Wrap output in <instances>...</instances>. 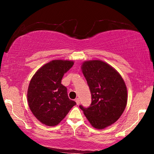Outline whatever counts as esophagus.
<instances>
[{"instance_id":"34e87169","label":"esophagus","mask_w":154,"mask_h":154,"mask_svg":"<svg viewBox=\"0 0 154 154\" xmlns=\"http://www.w3.org/2000/svg\"><path fill=\"white\" fill-rule=\"evenodd\" d=\"M75 102H76V104L77 105H79L80 104V100L79 98L75 99Z\"/></svg>"}]
</instances>
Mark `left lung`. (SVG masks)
Instances as JSON below:
<instances>
[{
	"label": "left lung",
	"instance_id": "1",
	"mask_svg": "<svg viewBox=\"0 0 154 154\" xmlns=\"http://www.w3.org/2000/svg\"><path fill=\"white\" fill-rule=\"evenodd\" d=\"M82 72L87 81L92 97L88 108L80 106L92 126L102 130L121 116L128 102L124 80L114 68L102 60L85 61Z\"/></svg>",
	"mask_w": 154,
	"mask_h": 154
}]
</instances>
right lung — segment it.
Here are the masks:
<instances>
[{"instance_id": "add662e5", "label": "right lung", "mask_w": 154, "mask_h": 154, "mask_svg": "<svg viewBox=\"0 0 154 154\" xmlns=\"http://www.w3.org/2000/svg\"><path fill=\"white\" fill-rule=\"evenodd\" d=\"M73 65L71 60H55L44 64L31 79L27 91L29 106L44 125L55 126L76 104L61 83L64 74Z\"/></svg>"}]
</instances>
